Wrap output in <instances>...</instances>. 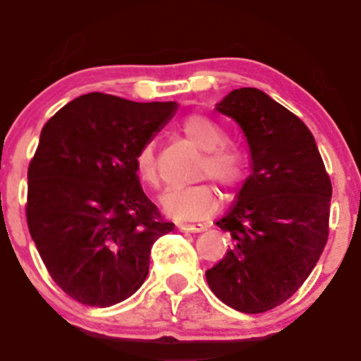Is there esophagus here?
<instances>
[{
    "label": "esophagus",
    "mask_w": 361,
    "mask_h": 361,
    "mask_svg": "<svg viewBox=\"0 0 361 361\" xmlns=\"http://www.w3.org/2000/svg\"><path fill=\"white\" fill-rule=\"evenodd\" d=\"M178 229L183 233H202L205 227L202 224H178Z\"/></svg>",
    "instance_id": "34e87169"
}]
</instances>
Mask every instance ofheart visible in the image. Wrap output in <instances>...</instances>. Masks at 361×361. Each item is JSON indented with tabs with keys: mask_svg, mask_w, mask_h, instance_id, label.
I'll return each instance as SVG.
<instances>
[{
	"mask_svg": "<svg viewBox=\"0 0 361 361\" xmlns=\"http://www.w3.org/2000/svg\"><path fill=\"white\" fill-rule=\"evenodd\" d=\"M181 132L198 151L204 152L198 175L209 176L227 190L243 180L246 159L241 149L226 144V132L217 122L204 115H190L181 123ZM135 173L144 185H157V163L154 144L146 142L134 159ZM159 205L168 217L176 221H198L209 217L219 207V195L212 185L198 183L185 188L166 190Z\"/></svg>",
	"mask_w": 361,
	"mask_h": 361,
	"instance_id": "heart-1",
	"label": "heart"
}]
</instances>
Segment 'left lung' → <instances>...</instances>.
<instances>
[{"label": "left lung", "mask_w": 361, "mask_h": 361, "mask_svg": "<svg viewBox=\"0 0 361 361\" xmlns=\"http://www.w3.org/2000/svg\"><path fill=\"white\" fill-rule=\"evenodd\" d=\"M215 110L241 127L251 175L217 221L233 244L205 271L207 283L239 312H267L290 299L321 258L333 186L305 123L264 91L233 90Z\"/></svg>", "instance_id": "left-lung-1"}]
</instances>
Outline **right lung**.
<instances>
[{"label":"right lung","instance_id":"obj_1","mask_svg":"<svg viewBox=\"0 0 361 361\" xmlns=\"http://www.w3.org/2000/svg\"><path fill=\"white\" fill-rule=\"evenodd\" d=\"M176 110V102L88 93L40 132L28 166V231L74 300L110 307L128 299L146 280L152 244L175 229L140 188L134 159Z\"/></svg>","mask_w":361,"mask_h":361}]
</instances>
